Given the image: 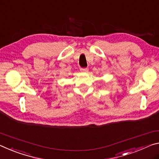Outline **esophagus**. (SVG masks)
<instances>
[{
  "mask_svg": "<svg viewBox=\"0 0 159 159\" xmlns=\"http://www.w3.org/2000/svg\"><path fill=\"white\" fill-rule=\"evenodd\" d=\"M88 70H89V69L88 68H80V71L81 72H87Z\"/></svg>",
  "mask_w": 159,
  "mask_h": 159,
  "instance_id": "34e87169",
  "label": "esophagus"
}]
</instances>
